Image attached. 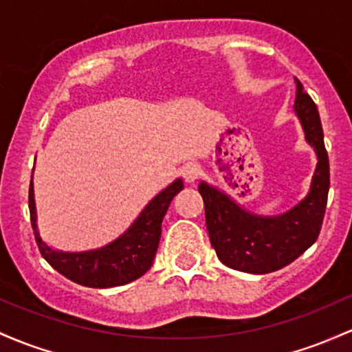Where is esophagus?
I'll use <instances>...</instances> for the list:
<instances>
[{"label": "esophagus", "mask_w": 352, "mask_h": 352, "mask_svg": "<svg viewBox=\"0 0 352 352\" xmlns=\"http://www.w3.org/2000/svg\"><path fill=\"white\" fill-rule=\"evenodd\" d=\"M182 175H184L185 182H188V184L195 182L200 175V167L197 164H187L182 168Z\"/></svg>", "instance_id": "34e87169"}]
</instances>
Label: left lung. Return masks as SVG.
I'll use <instances>...</instances> for the list:
<instances>
[{
    "label": "left lung",
    "instance_id": "8db88e82",
    "mask_svg": "<svg viewBox=\"0 0 352 352\" xmlns=\"http://www.w3.org/2000/svg\"><path fill=\"white\" fill-rule=\"evenodd\" d=\"M296 88V113L319 158L306 200L279 217H257L242 210L217 188L204 182L199 187L210 244L220 262L230 269L250 274L274 272L296 261L319 237L329 194V157L318 107L297 78Z\"/></svg>",
    "mask_w": 352,
    "mask_h": 352
}]
</instances>
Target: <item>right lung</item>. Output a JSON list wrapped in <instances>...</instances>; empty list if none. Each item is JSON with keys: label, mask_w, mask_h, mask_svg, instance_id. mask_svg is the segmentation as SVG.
Masks as SVG:
<instances>
[{"label": "right lung", "mask_w": 352, "mask_h": 352, "mask_svg": "<svg viewBox=\"0 0 352 352\" xmlns=\"http://www.w3.org/2000/svg\"><path fill=\"white\" fill-rule=\"evenodd\" d=\"M182 188L184 182L180 179L168 185L144 208L129 232L111 242L110 245L98 250H90V252L72 254L56 252L41 241L36 230L33 184H30L28 207L34 241L45 261L73 283L96 289L129 284L144 276L152 265L158 242H160L162 220L172 199Z\"/></svg>", "instance_id": "right-lung-1"}]
</instances>
